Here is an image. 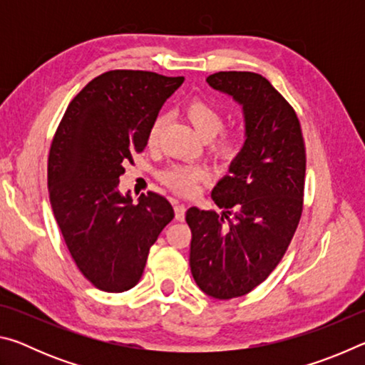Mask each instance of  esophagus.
<instances>
[{
	"label": "esophagus",
	"mask_w": 365,
	"mask_h": 365,
	"mask_svg": "<svg viewBox=\"0 0 365 365\" xmlns=\"http://www.w3.org/2000/svg\"><path fill=\"white\" fill-rule=\"evenodd\" d=\"M174 209H175V219L178 222H182L185 219V211H187V207H185L183 202H180L178 200L174 201Z\"/></svg>",
	"instance_id": "1"
}]
</instances>
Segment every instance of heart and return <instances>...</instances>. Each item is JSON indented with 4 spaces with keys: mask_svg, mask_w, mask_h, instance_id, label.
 Listing matches in <instances>:
<instances>
[{
    "mask_svg": "<svg viewBox=\"0 0 365 365\" xmlns=\"http://www.w3.org/2000/svg\"><path fill=\"white\" fill-rule=\"evenodd\" d=\"M183 114L195 127L201 138L207 141V151L220 163H232L238 158L245 145V137L238 130H225V113L217 103L207 98L195 96L183 106ZM164 119L158 115L148 130V145L158 143ZM209 170L200 164H172L159 174L160 182L172 191L190 195L196 190L197 183L206 180Z\"/></svg>",
    "mask_w": 365,
    "mask_h": 365,
    "instance_id": "1",
    "label": "heart"
}]
</instances>
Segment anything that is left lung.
Returning <instances> with one entry per match:
<instances>
[{
  "label": "left lung",
  "mask_w": 365,
  "mask_h": 365,
  "mask_svg": "<svg viewBox=\"0 0 365 365\" xmlns=\"http://www.w3.org/2000/svg\"><path fill=\"white\" fill-rule=\"evenodd\" d=\"M207 83L243 104L246 141L211 197L222 215L190 207V267L215 299L252 292L285 256L304 202L306 146L294 109L265 77L217 72Z\"/></svg>",
  "instance_id": "1"
}]
</instances>
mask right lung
<instances>
[{"instance_id":"add662e5","label":"right lung","mask_w":365,"mask_h":365,"mask_svg":"<svg viewBox=\"0 0 365 365\" xmlns=\"http://www.w3.org/2000/svg\"><path fill=\"white\" fill-rule=\"evenodd\" d=\"M148 71H109L69 103L48 156L53 214L77 269L101 292L122 293L143 275L148 252L174 207L148 191L133 205L117 190L123 165L148 145L164 101L183 83Z\"/></svg>"}]
</instances>
